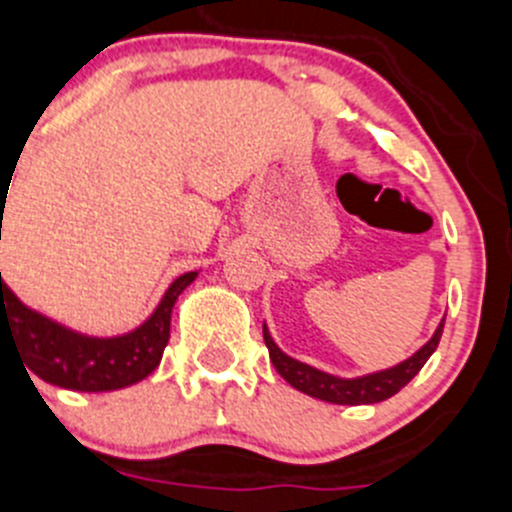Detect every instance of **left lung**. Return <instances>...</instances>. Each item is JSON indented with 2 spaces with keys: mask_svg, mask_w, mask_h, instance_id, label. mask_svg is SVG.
Instances as JSON below:
<instances>
[{
  "mask_svg": "<svg viewBox=\"0 0 512 512\" xmlns=\"http://www.w3.org/2000/svg\"><path fill=\"white\" fill-rule=\"evenodd\" d=\"M444 318L437 326L434 336L419 348L414 356H409L407 361L391 366V369L376 371V374L358 376V379H341V376L326 374V371H318L313 366L303 364V361H295L288 353H283L278 348V343L272 341L267 326H262V338H265V346L270 351L272 366L278 369V374L288 381L290 386H295L303 394L315 396L321 401H331V404H348V407H358V404H376V401H384L389 396H394L396 391H401L414 376L419 374L427 358L432 356L434 348L439 346V338H442Z\"/></svg>",
  "mask_w": 512,
  "mask_h": 512,
  "instance_id": "1",
  "label": "left lung"
}]
</instances>
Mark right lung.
Instances as JSON below:
<instances>
[{
	"instance_id": "add662e5",
	"label": "right lung",
	"mask_w": 512,
	"mask_h": 512,
	"mask_svg": "<svg viewBox=\"0 0 512 512\" xmlns=\"http://www.w3.org/2000/svg\"><path fill=\"white\" fill-rule=\"evenodd\" d=\"M0 197V202L7 204L4 194ZM194 278L197 272L179 275L161 298L159 308L136 331L116 338H93L27 308L7 288L0 272V341L9 338L22 353L27 371L47 384L73 391L123 389L146 379L159 366L161 353L169 343L171 310Z\"/></svg>"
}]
</instances>
